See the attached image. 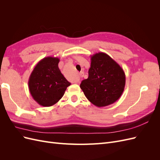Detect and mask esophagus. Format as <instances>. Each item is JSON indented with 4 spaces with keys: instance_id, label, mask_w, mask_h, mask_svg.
Masks as SVG:
<instances>
[{
    "instance_id": "esophagus-1",
    "label": "esophagus",
    "mask_w": 160,
    "mask_h": 160,
    "mask_svg": "<svg viewBox=\"0 0 160 160\" xmlns=\"http://www.w3.org/2000/svg\"><path fill=\"white\" fill-rule=\"evenodd\" d=\"M81 75V76H82V75Z\"/></svg>"
}]
</instances>
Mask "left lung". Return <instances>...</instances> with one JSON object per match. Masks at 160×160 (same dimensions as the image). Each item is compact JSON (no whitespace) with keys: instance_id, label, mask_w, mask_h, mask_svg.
<instances>
[{"instance_id":"1","label":"left lung","mask_w":160,"mask_h":160,"mask_svg":"<svg viewBox=\"0 0 160 160\" xmlns=\"http://www.w3.org/2000/svg\"><path fill=\"white\" fill-rule=\"evenodd\" d=\"M125 75L122 67L105 52L91 56L89 77L80 88L90 102L98 108L113 104L122 96Z\"/></svg>"}]
</instances>
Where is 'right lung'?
<instances>
[{"label":"right lung","instance_id":"add662e5","mask_svg":"<svg viewBox=\"0 0 160 160\" xmlns=\"http://www.w3.org/2000/svg\"><path fill=\"white\" fill-rule=\"evenodd\" d=\"M59 61L57 57L43 58L36 65L28 79L31 95L43 107L57 103L71 85L58 67Z\"/></svg>","mask_w":160,"mask_h":160}]
</instances>
